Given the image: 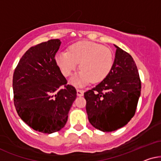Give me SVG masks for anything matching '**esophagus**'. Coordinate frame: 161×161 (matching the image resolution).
<instances>
[{
	"label": "esophagus",
	"mask_w": 161,
	"mask_h": 161,
	"mask_svg": "<svg viewBox=\"0 0 161 161\" xmlns=\"http://www.w3.org/2000/svg\"><path fill=\"white\" fill-rule=\"evenodd\" d=\"M76 94L78 96H82L84 95V91H82V90H79L77 89L76 90Z\"/></svg>",
	"instance_id": "1"
}]
</instances>
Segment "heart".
Listing matches in <instances>:
<instances>
[{"mask_svg":"<svg viewBox=\"0 0 161 161\" xmlns=\"http://www.w3.org/2000/svg\"><path fill=\"white\" fill-rule=\"evenodd\" d=\"M55 60L65 76H70L80 63L81 70L71 77L70 82L82 87L92 81L100 82L108 77L113 66V54L110 48L102 45L82 41L72 45L69 52H59Z\"/></svg>","mask_w":161,"mask_h":161,"instance_id":"heart-1","label":"heart"}]
</instances>
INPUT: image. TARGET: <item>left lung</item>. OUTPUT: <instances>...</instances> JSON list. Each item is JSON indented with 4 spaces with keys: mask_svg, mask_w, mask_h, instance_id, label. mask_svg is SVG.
Wrapping results in <instances>:
<instances>
[{
    "mask_svg": "<svg viewBox=\"0 0 161 161\" xmlns=\"http://www.w3.org/2000/svg\"><path fill=\"white\" fill-rule=\"evenodd\" d=\"M112 70L106 79L84 93L90 123L103 132L127 124L136 113L141 83L138 68L129 53L116 45Z\"/></svg>",
    "mask_w": 161,
    "mask_h": 161,
    "instance_id": "obj_1",
    "label": "left lung"
}]
</instances>
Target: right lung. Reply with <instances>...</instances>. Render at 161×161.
I'll use <instances>...</instances> for the list:
<instances>
[{
    "label": "right lung",
    "instance_id": "obj_1",
    "mask_svg": "<svg viewBox=\"0 0 161 161\" xmlns=\"http://www.w3.org/2000/svg\"><path fill=\"white\" fill-rule=\"evenodd\" d=\"M62 43L50 40L31 47L13 74L14 103L21 119L42 133L59 131L68 121L76 91L57 65L55 55Z\"/></svg>",
    "mask_w": 161,
    "mask_h": 161
}]
</instances>
